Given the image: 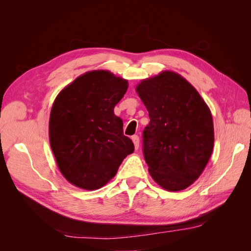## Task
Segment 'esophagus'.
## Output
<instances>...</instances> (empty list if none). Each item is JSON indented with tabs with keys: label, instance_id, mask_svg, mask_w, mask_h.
<instances>
[{
	"label": "esophagus",
	"instance_id": "esophagus-1",
	"mask_svg": "<svg viewBox=\"0 0 251 251\" xmlns=\"http://www.w3.org/2000/svg\"><path fill=\"white\" fill-rule=\"evenodd\" d=\"M132 140H133V142H134L135 149L138 150V148H139V137H138V136H137V135L132 136Z\"/></svg>",
	"mask_w": 251,
	"mask_h": 251
}]
</instances>
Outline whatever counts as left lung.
Wrapping results in <instances>:
<instances>
[{
	"label": "left lung",
	"instance_id": "left-lung-1",
	"mask_svg": "<svg viewBox=\"0 0 251 251\" xmlns=\"http://www.w3.org/2000/svg\"><path fill=\"white\" fill-rule=\"evenodd\" d=\"M136 91L146 105L143 156L149 172L166 191H182L199 178L214 148L210 110L181 75L163 71Z\"/></svg>",
	"mask_w": 251,
	"mask_h": 251
}]
</instances>
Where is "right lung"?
I'll list each match as a JSON object with an SVG mask.
<instances>
[{
	"mask_svg": "<svg viewBox=\"0 0 251 251\" xmlns=\"http://www.w3.org/2000/svg\"><path fill=\"white\" fill-rule=\"evenodd\" d=\"M127 90V80L104 70L90 71L55 98L49 139L58 169L73 185L94 191L115 176L134 151L114 108Z\"/></svg>",
	"mask_w": 251,
	"mask_h": 251,
	"instance_id": "add662e5",
	"label": "right lung"
}]
</instances>
